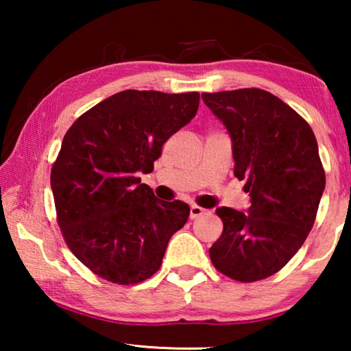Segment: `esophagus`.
Instances as JSON below:
<instances>
[{"label":"esophagus","instance_id":"34e87169","mask_svg":"<svg viewBox=\"0 0 351 351\" xmlns=\"http://www.w3.org/2000/svg\"><path fill=\"white\" fill-rule=\"evenodd\" d=\"M203 214H206V209L199 208V206H196V204L190 206V219H196V217H199V215H203Z\"/></svg>","mask_w":351,"mask_h":351}]
</instances>
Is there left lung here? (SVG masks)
Returning <instances> with one entry per match:
<instances>
[{
  "label": "left lung",
  "instance_id": "1",
  "mask_svg": "<svg viewBox=\"0 0 351 351\" xmlns=\"http://www.w3.org/2000/svg\"><path fill=\"white\" fill-rule=\"evenodd\" d=\"M232 137L234 176L246 180V213L217 208L223 232L209 249L225 276L252 282L275 275L315 223L326 176L308 123L276 95L249 88L201 94Z\"/></svg>",
  "mask_w": 351,
  "mask_h": 351
}]
</instances>
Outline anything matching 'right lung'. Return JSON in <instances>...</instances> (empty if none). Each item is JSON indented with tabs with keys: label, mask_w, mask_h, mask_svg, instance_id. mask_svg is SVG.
<instances>
[{
	"label": "right lung",
	"mask_w": 351,
	"mask_h": 351,
	"mask_svg": "<svg viewBox=\"0 0 351 351\" xmlns=\"http://www.w3.org/2000/svg\"><path fill=\"white\" fill-rule=\"evenodd\" d=\"M198 93L121 90L81 114L51 171L66 246L104 280L137 285L160 270L190 208L158 199L141 174L153 171L172 134L195 118Z\"/></svg>",
	"instance_id": "1"
}]
</instances>
